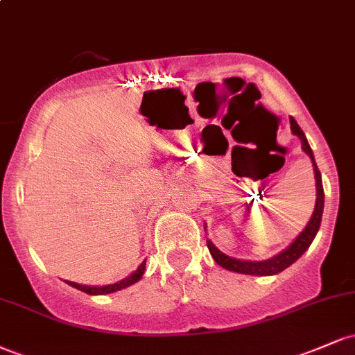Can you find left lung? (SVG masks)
I'll return each instance as SVG.
<instances>
[{
  "label": "left lung",
  "instance_id": "1",
  "mask_svg": "<svg viewBox=\"0 0 355 355\" xmlns=\"http://www.w3.org/2000/svg\"><path fill=\"white\" fill-rule=\"evenodd\" d=\"M291 130L295 137H299L300 144H302V150L309 155L311 158L313 173H315V190H317V198H315V209L312 211V217L309 220V223L305 225V229L297 235L294 242L288 247H285L282 252L270 257L267 260H243V259H235V257H230L223 254L222 250H218L215 247V243L211 240H207V247H209L210 255L214 257L215 262L218 263L220 267L227 268L230 272H237V274H245V275H275L279 272L285 270L287 267H291L292 263L297 262L300 257L304 255V252L311 247V243L315 239L317 232H319L320 220H322V211H324V189H322V177L319 168H317L315 158H313L312 148L309 145L307 138H305V133L302 132L297 121L291 116ZM207 229V227H205Z\"/></svg>",
  "mask_w": 355,
  "mask_h": 355
}]
</instances>
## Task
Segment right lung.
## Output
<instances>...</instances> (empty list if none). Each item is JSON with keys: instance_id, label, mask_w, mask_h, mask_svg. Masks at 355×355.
Wrapping results in <instances>:
<instances>
[{"instance_id": "right-lung-1", "label": "right lung", "mask_w": 355, "mask_h": 355, "mask_svg": "<svg viewBox=\"0 0 355 355\" xmlns=\"http://www.w3.org/2000/svg\"><path fill=\"white\" fill-rule=\"evenodd\" d=\"M145 267H146V260L138 266L137 270H133L132 274L128 277H125V279H121L120 282H115V284H110V285H83V284H76V282H71V280H64L68 285H71V287L78 288V291L85 292V294H89V295H105V294H113V292H118L121 291V288H126L130 287V285L137 284L138 280L141 279L145 274Z\"/></svg>"}]
</instances>
